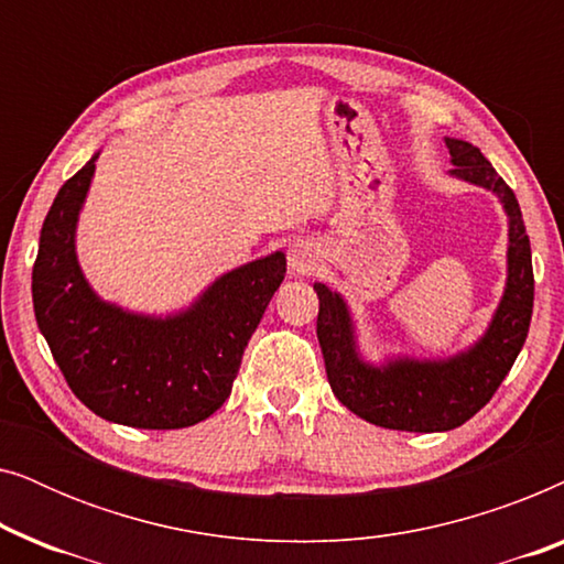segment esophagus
<instances>
[{"mask_svg":"<svg viewBox=\"0 0 564 564\" xmlns=\"http://www.w3.org/2000/svg\"><path fill=\"white\" fill-rule=\"evenodd\" d=\"M290 267H292V272H307V269L313 267L311 249H307V246H303V243L292 246V249H290Z\"/></svg>","mask_w":564,"mask_h":564,"instance_id":"esophagus-1","label":"esophagus"}]
</instances>
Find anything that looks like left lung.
Instances as JSON below:
<instances>
[{"instance_id":"1","label":"left lung","mask_w":564,"mask_h":564,"mask_svg":"<svg viewBox=\"0 0 564 564\" xmlns=\"http://www.w3.org/2000/svg\"><path fill=\"white\" fill-rule=\"evenodd\" d=\"M452 174L496 192L508 213V282L488 330L469 351L449 359H395L372 367L359 359L349 307L341 295L315 282L318 341L334 395L375 426L395 431H449L473 419L496 395L527 341L534 307V269L513 189L473 143L446 138Z\"/></svg>"}]
</instances>
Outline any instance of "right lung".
Returning a JSON list of instances; mask_svg holds the SVG:
<instances>
[{
    "label": "right lung",
    "mask_w": 564,
    "mask_h": 564,
    "mask_svg": "<svg viewBox=\"0 0 564 564\" xmlns=\"http://www.w3.org/2000/svg\"><path fill=\"white\" fill-rule=\"evenodd\" d=\"M91 156L58 189L33 267L35 321L68 388L99 419L184 429L226 403L246 344L288 272L284 253L223 274L189 311L149 318L99 300L76 261V218Z\"/></svg>",
    "instance_id": "1"
}]
</instances>
